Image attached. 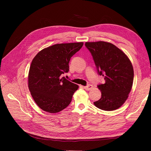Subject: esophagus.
<instances>
[{"instance_id":"34e87169","label":"esophagus","mask_w":151,"mask_h":151,"mask_svg":"<svg viewBox=\"0 0 151 151\" xmlns=\"http://www.w3.org/2000/svg\"><path fill=\"white\" fill-rule=\"evenodd\" d=\"M93 88V85H91V84H88V86L84 87V88L85 89H86V90H88V91H89L91 89H92Z\"/></svg>"}]
</instances>
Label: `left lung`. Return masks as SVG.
<instances>
[{
    "mask_svg": "<svg viewBox=\"0 0 151 151\" xmlns=\"http://www.w3.org/2000/svg\"><path fill=\"white\" fill-rule=\"evenodd\" d=\"M85 46L92 55L98 74L105 81L97 86L101 98L94 104L105 111L119 108L128 98L133 84L134 69L130 60L110 43L86 42Z\"/></svg>",
    "mask_w": 151,
    "mask_h": 151,
    "instance_id": "1",
    "label": "left lung"
}]
</instances>
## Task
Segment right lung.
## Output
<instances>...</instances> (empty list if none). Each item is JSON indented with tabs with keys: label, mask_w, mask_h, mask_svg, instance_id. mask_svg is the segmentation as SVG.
Segmentation results:
<instances>
[{
	"label": "right lung",
	"mask_w": 151,
	"mask_h": 151,
	"mask_svg": "<svg viewBox=\"0 0 151 151\" xmlns=\"http://www.w3.org/2000/svg\"><path fill=\"white\" fill-rule=\"evenodd\" d=\"M83 46V42L60 43L40 51L32 60L28 87L38 106L45 111L58 113L67 107L79 86L67 80L70 58Z\"/></svg>",
	"instance_id": "add662e5"
}]
</instances>
